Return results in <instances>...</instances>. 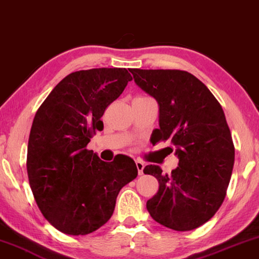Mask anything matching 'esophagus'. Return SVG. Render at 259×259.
I'll list each match as a JSON object with an SVG mask.
<instances>
[{
    "label": "esophagus",
    "instance_id": "34e87169",
    "mask_svg": "<svg viewBox=\"0 0 259 259\" xmlns=\"http://www.w3.org/2000/svg\"><path fill=\"white\" fill-rule=\"evenodd\" d=\"M136 166H137V168H138V173H139V176L144 175V167H145L144 162L141 161V160H136Z\"/></svg>",
    "mask_w": 259,
    "mask_h": 259
}]
</instances>
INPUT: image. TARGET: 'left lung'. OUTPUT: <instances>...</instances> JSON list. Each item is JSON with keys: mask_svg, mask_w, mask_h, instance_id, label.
Returning a JSON list of instances; mask_svg holds the SVG:
<instances>
[{"mask_svg": "<svg viewBox=\"0 0 259 259\" xmlns=\"http://www.w3.org/2000/svg\"><path fill=\"white\" fill-rule=\"evenodd\" d=\"M130 72L159 104L160 127L152 133V144L171 140L179 158L171 173H162L158 165L144 168L159 182L147 210L155 222L176 231L199 228L221 207L232 175L235 146L224 111L210 90L185 70Z\"/></svg>", "mask_w": 259, "mask_h": 259, "instance_id": "1", "label": "left lung"}]
</instances>
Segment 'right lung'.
Returning a JSON list of instances; mask_svg holds the SVG:
<instances>
[{
    "mask_svg": "<svg viewBox=\"0 0 259 259\" xmlns=\"http://www.w3.org/2000/svg\"><path fill=\"white\" fill-rule=\"evenodd\" d=\"M132 75L126 68L77 70L62 79L35 114L27 172L44 217L66 235H88L112 217L116 197L137 178L133 159L105 162L87 145L104 130L101 116Z\"/></svg>",
    "mask_w": 259,
    "mask_h": 259,
    "instance_id": "add662e5",
    "label": "right lung"
}]
</instances>
